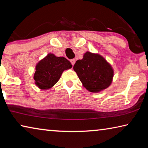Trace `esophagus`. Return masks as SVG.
<instances>
[{"mask_svg": "<svg viewBox=\"0 0 148 148\" xmlns=\"http://www.w3.org/2000/svg\"><path fill=\"white\" fill-rule=\"evenodd\" d=\"M71 64H72V66L75 64V59H72L71 60Z\"/></svg>", "mask_w": 148, "mask_h": 148, "instance_id": "esophagus-1", "label": "esophagus"}]
</instances>
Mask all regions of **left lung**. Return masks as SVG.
Instances as JSON below:
<instances>
[{
    "mask_svg": "<svg viewBox=\"0 0 148 148\" xmlns=\"http://www.w3.org/2000/svg\"><path fill=\"white\" fill-rule=\"evenodd\" d=\"M73 69L83 86L90 92H99L110 86L114 76L111 65L99 54L87 51Z\"/></svg>",
    "mask_w": 148,
    "mask_h": 148,
    "instance_id": "1",
    "label": "left lung"
}]
</instances>
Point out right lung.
<instances>
[{"instance_id":"obj_1","label":"right lung","mask_w":148,"mask_h":148,"mask_svg":"<svg viewBox=\"0 0 148 148\" xmlns=\"http://www.w3.org/2000/svg\"><path fill=\"white\" fill-rule=\"evenodd\" d=\"M72 66L71 62L64 57L49 53L36 64L34 75L35 84L41 89L51 88L58 82L63 71Z\"/></svg>"}]
</instances>
